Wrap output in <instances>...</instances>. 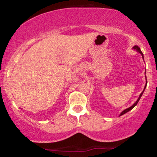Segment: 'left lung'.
<instances>
[{"label": "left lung", "instance_id": "1", "mask_svg": "<svg viewBox=\"0 0 157 157\" xmlns=\"http://www.w3.org/2000/svg\"><path fill=\"white\" fill-rule=\"evenodd\" d=\"M133 49H135V50L136 51V52H140V53L141 54V56H142V57H143V59H144V54H143V52H141V50H140V47H138L137 46H134L133 47ZM145 74H146V72H145ZM146 77V80H147V76H145ZM147 81H146V85H145V87H144V90H143V91L142 92L140 93V96H139V98H138V99L136 101V102H135L134 104H133V105H132V106H131V107H129V108H126V109L125 110H124L123 111H122L121 113L120 114V115L119 116H121V115H123V114H126L127 112H128V111H131V110H132L133 109V108H134L135 106H136V105H137V103H138V101H140V98H141V96L143 95V93H144V90H145V88H146V87H147Z\"/></svg>", "mask_w": 157, "mask_h": 157}]
</instances>
